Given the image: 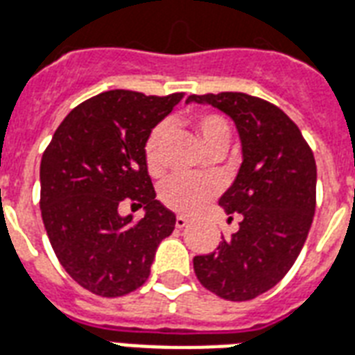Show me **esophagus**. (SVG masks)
<instances>
[{
  "mask_svg": "<svg viewBox=\"0 0 355 355\" xmlns=\"http://www.w3.org/2000/svg\"><path fill=\"white\" fill-rule=\"evenodd\" d=\"M188 224H190V218L186 216H177V220H175V225H177V227H186Z\"/></svg>",
  "mask_w": 355,
  "mask_h": 355,
  "instance_id": "34e87169",
  "label": "esophagus"
}]
</instances>
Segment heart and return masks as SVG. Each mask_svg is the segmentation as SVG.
Returning a JSON list of instances; mask_svg holds the SVG:
<instances>
[{"label": "heart", "mask_w": 355, "mask_h": 355, "mask_svg": "<svg viewBox=\"0 0 355 355\" xmlns=\"http://www.w3.org/2000/svg\"><path fill=\"white\" fill-rule=\"evenodd\" d=\"M191 128L196 131L199 143H201L207 154H211L214 150H227V146L231 143V130L230 124L222 116L211 114V112L198 114V116L191 118ZM165 133H167V125H156L150 131L148 139H146V144H144L146 167H148V173L154 175V177L164 173L165 164L162 146H164ZM216 190V184L212 180H207V178L175 175V177L167 178L162 184L159 199L173 211L191 214V212L201 209L209 199L214 198Z\"/></svg>", "instance_id": "obj_1"}]
</instances>
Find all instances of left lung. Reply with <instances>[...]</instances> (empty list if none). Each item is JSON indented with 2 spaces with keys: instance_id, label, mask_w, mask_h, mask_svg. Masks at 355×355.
I'll list each match as a JSON object with an SVG mask.
<instances>
[{
  "instance_id": "left-lung-1",
  "label": "left lung",
  "mask_w": 355,
  "mask_h": 355,
  "mask_svg": "<svg viewBox=\"0 0 355 355\" xmlns=\"http://www.w3.org/2000/svg\"><path fill=\"white\" fill-rule=\"evenodd\" d=\"M235 122L243 164L220 198L241 224L207 256L193 258L199 282L227 301H250L277 286L295 263L316 209V162L311 146L277 105L241 92L190 96Z\"/></svg>"
}]
</instances>
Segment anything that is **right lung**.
Segmentation results:
<instances>
[{"instance_id":"add662e5","label":"right lung","mask_w":355,"mask_h":355,"mask_svg":"<svg viewBox=\"0 0 355 355\" xmlns=\"http://www.w3.org/2000/svg\"><path fill=\"white\" fill-rule=\"evenodd\" d=\"M180 99L103 92L75 107L44 150V230L62 267L96 295L120 297L141 288L157 244L175 230L177 216L156 199L144 144ZM124 198L145 209L139 223L119 214Z\"/></svg>"}]
</instances>
